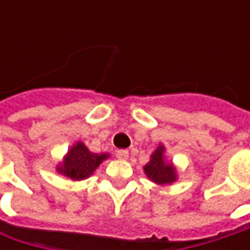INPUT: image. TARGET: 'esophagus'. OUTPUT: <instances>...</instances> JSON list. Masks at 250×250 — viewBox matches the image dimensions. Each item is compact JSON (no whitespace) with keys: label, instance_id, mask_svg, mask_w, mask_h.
<instances>
[{"label":"esophagus","instance_id":"esophagus-1","mask_svg":"<svg viewBox=\"0 0 250 250\" xmlns=\"http://www.w3.org/2000/svg\"><path fill=\"white\" fill-rule=\"evenodd\" d=\"M117 157H118L120 160H126L128 157H129V151L124 149L118 150V151H117Z\"/></svg>","mask_w":250,"mask_h":250}]
</instances>
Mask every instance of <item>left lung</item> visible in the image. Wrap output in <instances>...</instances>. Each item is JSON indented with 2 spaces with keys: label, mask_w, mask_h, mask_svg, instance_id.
<instances>
[{
  "label": "left lung",
  "mask_w": 250,
  "mask_h": 250,
  "mask_svg": "<svg viewBox=\"0 0 250 250\" xmlns=\"http://www.w3.org/2000/svg\"><path fill=\"white\" fill-rule=\"evenodd\" d=\"M145 174L157 185H168L177 181V169L166 160V147L160 145L150 156V161L143 167Z\"/></svg>",
  "instance_id": "1"
}]
</instances>
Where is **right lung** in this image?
I'll return each mask as SVG.
<instances>
[{
  "instance_id": "right-lung-1",
  "label": "right lung",
  "mask_w": 250,
  "mask_h": 250,
  "mask_svg": "<svg viewBox=\"0 0 250 250\" xmlns=\"http://www.w3.org/2000/svg\"><path fill=\"white\" fill-rule=\"evenodd\" d=\"M105 159H108V153H91L83 142H76L68 150L62 163L57 166V171L73 181H82L93 175L96 168Z\"/></svg>"
}]
</instances>
